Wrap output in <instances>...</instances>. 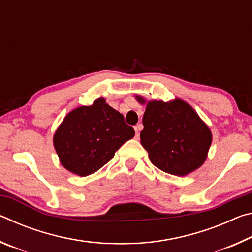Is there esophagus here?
<instances>
[{"label":"esophagus","mask_w":252,"mask_h":252,"mask_svg":"<svg viewBox=\"0 0 252 252\" xmlns=\"http://www.w3.org/2000/svg\"><path fill=\"white\" fill-rule=\"evenodd\" d=\"M143 129V126L142 125H136L135 126H134V130H135V138L138 139L139 136H140V131H141Z\"/></svg>","instance_id":"obj_1"}]
</instances>
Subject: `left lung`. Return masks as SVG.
<instances>
[{
    "label": "left lung",
    "mask_w": 252,
    "mask_h": 252,
    "mask_svg": "<svg viewBox=\"0 0 252 252\" xmlns=\"http://www.w3.org/2000/svg\"><path fill=\"white\" fill-rule=\"evenodd\" d=\"M140 103L146 100L135 96ZM141 144L162 171L183 177L201 167L212 134L198 113L183 100L149 101L142 119Z\"/></svg>",
    "instance_id": "1"
}]
</instances>
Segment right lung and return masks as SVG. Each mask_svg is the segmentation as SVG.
Here are the masks:
<instances>
[{
  "label": "right lung",
  "mask_w": 252,
  "mask_h": 252,
  "mask_svg": "<svg viewBox=\"0 0 252 252\" xmlns=\"http://www.w3.org/2000/svg\"><path fill=\"white\" fill-rule=\"evenodd\" d=\"M133 136V127L122 114L100 97L91 105L72 110L54 133L53 144L63 167L85 177L108 163Z\"/></svg>",
  "instance_id": "obj_1"
}]
</instances>
